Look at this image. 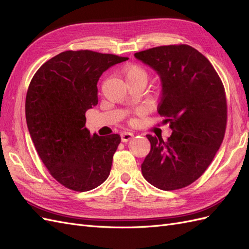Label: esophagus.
<instances>
[{"instance_id":"34e87169","label":"esophagus","mask_w":249,"mask_h":249,"mask_svg":"<svg viewBox=\"0 0 249 249\" xmlns=\"http://www.w3.org/2000/svg\"><path fill=\"white\" fill-rule=\"evenodd\" d=\"M133 136H134L133 133L124 132L122 134V140H123V142H126V141H129L131 138H133Z\"/></svg>"}]
</instances>
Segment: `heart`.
Here are the masks:
<instances>
[{"label":"heart","instance_id":"1","mask_svg":"<svg viewBox=\"0 0 249 249\" xmlns=\"http://www.w3.org/2000/svg\"><path fill=\"white\" fill-rule=\"evenodd\" d=\"M123 76L126 82V84H131V83L135 82H143L146 84L148 79L146 71L143 67L136 64L125 66L123 70Z\"/></svg>","mask_w":249,"mask_h":249}]
</instances>
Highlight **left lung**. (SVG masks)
<instances>
[{"label":"left lung","instance_id":"obj_1","mask_svg":"<svg viewBox=\"0 0 249 249\" xmlns=\"http://www.w3.org/2000/svg\"><path fill=\"white\" fill-rule=\"evenodd\" d=\"M134 56L160 77L158 113L172 130L166 141L146 135L150 152L141 164L142 175L158 189H180L206 171L221 145L228 119L223 84L209 60L187 44Z\"/></svg>","mask_w":249,"mask_h":249}]
</instances>
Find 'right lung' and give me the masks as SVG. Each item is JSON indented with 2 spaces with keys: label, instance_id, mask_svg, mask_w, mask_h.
I'll list each match as a JSON object with an SVG mask.
<instances>
[{
  "label": "right lung",
  "instance_id": "obj_1",
  "mask_svg": "<svg viewBox=\"0 0 249 249\" xmlns=\"http://www.w3.org/2000/svg\"><path fill=\"white\" fill-rule=\"evenodd\" d=\"M129 58L88 50L66 51L43 63L30 83L26 120L37 154L57 182L92 190L110 175L118 134L91 135L85 113L97 105V81Z\"/></svg>",
  "mask_w": 249,
  "mask_h": 249
}]
</instances>
